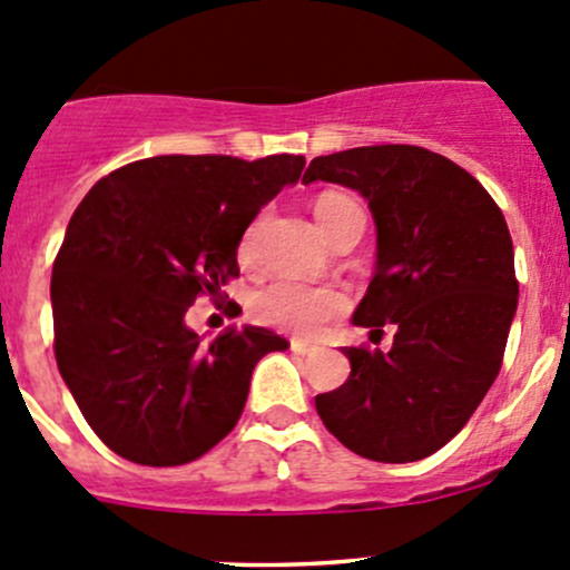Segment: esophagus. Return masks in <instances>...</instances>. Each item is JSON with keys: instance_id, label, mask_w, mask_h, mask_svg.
Segmentation results:
<instances>
[{"instance_id": "34e87169", "label": "esophagus", "mask_w": 570, "mask_h": 570, "mask_svg": "<svg viewBox=\"0 0 570 570\" xmlns=\"http://www.w3.org/2000/svg\"><path fill=\"white\" fill-rule=\"evenodd\" d=\"M289 347H292V353H297V355H312L314 350H317L312 342H303V338H292Z\"/></svg>"}]
</instances>
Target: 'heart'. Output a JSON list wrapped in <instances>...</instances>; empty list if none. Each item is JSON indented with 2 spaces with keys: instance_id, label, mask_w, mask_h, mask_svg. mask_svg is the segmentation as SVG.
<instances>
[{
  "instance_id": "obj_1",
  "label": "heart",
  "mask_w": 570,
  "mask_h": 570,
  "mask_svg": "<svg viewBox=\"0 0 570 570\" xmlns=\"http://www.w3.org/2000/svg\"><path fill=\"white\" fill-rule=\"evenodd\" d=\"M344 204H353V198L342 193H322L317 200H314V215H317V223L322 232H327V223H331L333 212L342 209ZM253 234H256V226L245 234L243 243V256H248L253 245ZM347 306V297L342 295L333 286L322 284H303V281H273L264 289H258L253 295V317L264 325L281 327V331L292 333H317L327 320L338 317Z\"/></svg>"
}]
</instances>
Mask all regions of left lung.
<instances>
[{
    "label": "left lung",
    "instance_id": "obj_1",
    "mask_svg": "<svg viewBox=\"0 0 570 570\" xmlns=\"http://www.w3.org/2000/svg\"><path fill=\"white\" fill-rule=\"evenodd\" d=\"M312 181L370 200L377 262L353 322L396 331L389 353L344 347L350 377L314 405L355 455L422 461L461 433L502 366L519 306L508 223L474 176L419 146L327 154Z\"/></svg>",
    "mask_w": 570,
    "mask_h": 570
}]
</instances>
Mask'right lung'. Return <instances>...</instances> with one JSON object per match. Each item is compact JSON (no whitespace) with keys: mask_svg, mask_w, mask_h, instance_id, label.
Masks as SVG:
<instances>
[{"mask_svg":"<svg viewBox=\"0 0 570 570\" xmlns=\"http://www.w3.org/2000/svg\"><path fill=\"white\" fill-rule=\"evenodd\" d=\"M306 159L168 154L96 181L51 269L55 358L94 433L140 465H181L243 416L253 366L289 342L226 327L209 344L184 314L237 278L245 228Z\"/></svg>","mask_w":570,"mask_h":570,"instance_id":"1","label":"right lung"}]
</instances>
